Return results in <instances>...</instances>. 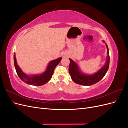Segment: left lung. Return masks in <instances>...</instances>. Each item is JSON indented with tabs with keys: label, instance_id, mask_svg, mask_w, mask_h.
I'll list each match as a JSON object with an SVG mask.
<instances>
[{
	"label": "left lung",
	"instance_id": "8db88e82",
	"mask_svg": "<svg viewBox=\"0 0 128 128\" xmlns=\"http://www.w3.org/2000/svg\"><path fill=\"white\" fill-rule=\"evenodd\" d=\"M102 42L105 43L104 41L103 40ZM106 46L107 50V56L105 64L100 70L94 74L88 75L82 72L75 62L69 58L70 64L69 66V72L74 82L82 86H90L98 82L103 78L106 75L110 65L109 50L107 44H106Z\"/></svg>",
	"mask_w": 128,
	"mask_h": 128
}]
</instances>
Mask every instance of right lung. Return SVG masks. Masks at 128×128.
<instances>
[{
	"instance_id": "right-lung-1",
	"label": "right lung",
	"mask_w": 128,
	"mask_h": 128,
	"mask_svg": "<svg viewBox=\"0 0 128 128\" xmlns=\"http://www.w3.org/2000/svg\"><path fill=\"white\" fill-rule=\"evenodd\" d=\"M61 59L62 58L60 57L56 60L50 61L45 71L40 74L30 75H26L24 72H23L21 68L19 67L17 64L15 53H14V66L19 78L24 83L34 86H40L48 83L51 79L55 68L59 64Z\"/></svg>"
}]
</instances>
